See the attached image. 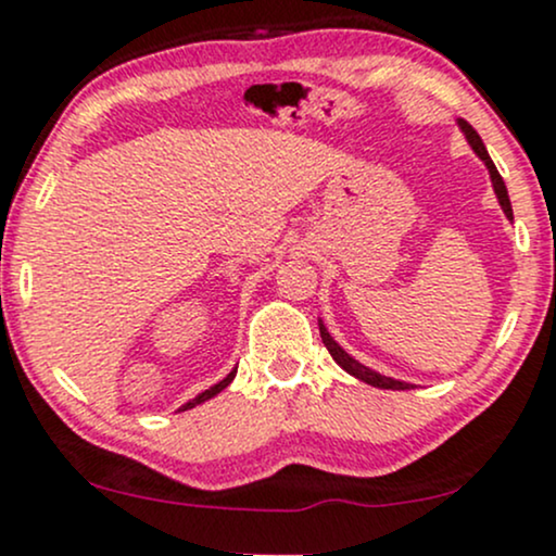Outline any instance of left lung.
Returning <instances> with one entry per match:
<instances>
[{
  "instance_id": "8db88e82",
  "label": "left lung",
  "mask_w": 556,
  "mask_h": 556,
  "mask_svg": "<svg viewBox=\"0 0 556 556\" xmlns=\"http://www.w3.org/2000/svg\"><path fill=\"white\" fill-rule=\"evenodd\" d=\"M459 126H462V131L467 134V142L472 144V150L480 155V161H483L485 166H488V170H491V181H493V189H496L498 203H502L506 218H511V203H509V194H506V185H504L502 174H498L496 166H493V161H491V155H488L483 139H480V134L475 131L472 126L467 124V121H459ZM319 334H321V343L327 345L329 356H332L334 362H338L340 367H343V369L348 371V375L358 377V380L367 382V386H375V388H382V390H408V382H399V380H390V377L377 375V371H371L369 367H364V364H358L356 358L348 356L343 348H340L338 343H334L332 338H329V332L325 329V325H321V321H319Z\"/></svg>"
}]
</instances>
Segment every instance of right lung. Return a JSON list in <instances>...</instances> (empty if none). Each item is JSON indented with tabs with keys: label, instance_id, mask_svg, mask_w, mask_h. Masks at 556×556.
I'll use <instances>...</instances> for the list:
<instances>
[{
	"label": "right lung",
	"instance_id": "1",
	"mask_svg": "<svg viewBox=\"0 0 556 556\" xmlns=\"http://www.w3.org/2000/svg\"><path fill=\"white\" fill-rule=\"evenodd\" d=\"M235 375H237V369H235V371H229V375H227V377H224V380H222V382H218V386H213L211 390H205V393H200V395H198V399H192V401H189V404H187V406H181V408H192V406L203 404V401H208V399H213V395H216V393H222V390H224V388H227L231 380H235Z\"/></svg>",
	"mask_w": 556,
	"mask_h": 556
}]
</instances>
